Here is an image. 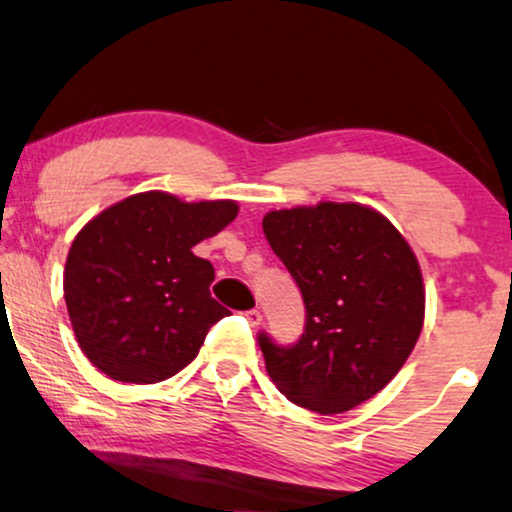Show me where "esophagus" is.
Returning a JSON list of instances; mask_svg holds the SVG:
<instances>
[{"label":"esophagus","instance_id":"34e87169","mask_svg":"<svg viewBox=\"0 0 512 512\" xmlns=\"http://www.w3.org/2000/svg\"><path fill=\"white\" fill-rule=\"evenodd\" d=\"M246 320H249L254 327H258L263 323V313L258 311V308H251V311H246Z\"/></svg>","mask_w":512,"mask_h":512}]
</instances>
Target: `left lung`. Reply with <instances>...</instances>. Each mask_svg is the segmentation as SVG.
I'll list each match as a JSON object with an SVG mask.
<instances>
[{
  "label": "left lung",
  "instance_id": "left-lung-1",
  "mask_svg": "<svg viewBox=\"0 0 512 512\" xmlns=\"http://www.w3.org/2000/svg\"><path fill=\"white\" fill-rule=\"evenodd\" d=\"M263 232L306 306L296 344L258 334L270 380L296 406L320 415L372 399L408 361L425 320L413 249L363 204L320 201L270 211Z\"/></svg>",
  "mask_w": 512,
  "mask_h": 512
}]
</instances>
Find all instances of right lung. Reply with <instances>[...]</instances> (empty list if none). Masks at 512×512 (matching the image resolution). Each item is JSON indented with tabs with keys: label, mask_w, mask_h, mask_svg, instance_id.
<instances>
[{
	"label": "right lung",
	"mask_w": 512,
	"mask_h": 512,
	"mask_svg": "<svg viewBox=\"0 0 512 512\" xmlns=\"http://www.w3.org/2000/svg\"><path fill=\"white\" fill-rule=\"evenodd\" d=\"M230 199L187 204L142 192L92 218L63 270V296L82 353L118 382L168 380L197 358L227 308L213 299V266L192 246L237 218Z\"/></svg>",
	"instance_id": "obj_1"
}]
</instances>
